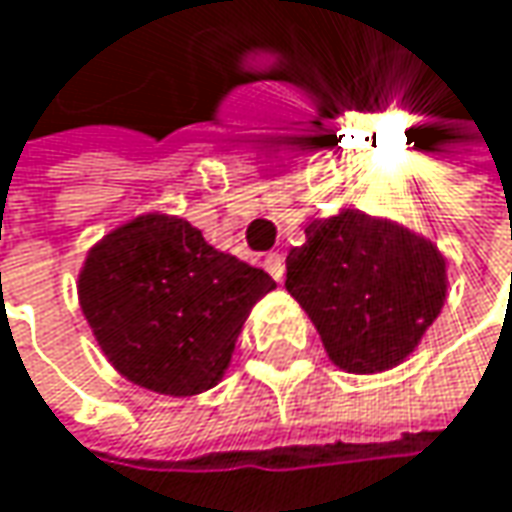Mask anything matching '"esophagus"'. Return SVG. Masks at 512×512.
Wrapping results in <instances>:
<instances>
[{
  "instance_id": "obj_1",
  "label": "esophagus",
  "mask_w": 512,
  "mask_h": 512,
  "mask_svg": "<svg viewBox=\"0 0 512 512\" xmlns=\"http://www.w3.org/2000/svg\"><path fill=\"white\" fill-rule=\"evenodd\" d=\"M264 270L276 281L284 279V259H281V253H267L264 256Z\"/></svg>"
}]
</instances>
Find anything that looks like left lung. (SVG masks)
I'll return each mask as SVG.
<instances>
[{
    "mask_svg": "<svg viewBox=\"0 0 512 512\" xmlns=\"http://www.w3.org/2000/svg\"><path fill=\"white\" fill-rule=\"evenodd\" d=\"M287 256V293L352 375L386 372L414 352L445 304V259L428 239L355 208L307 225Z\"/></svg>",
    "mask_w": 512,
    "mask_h": 512,
    "instance_id": "8db88e82",
    "label": "left lung"
}]
</instances>
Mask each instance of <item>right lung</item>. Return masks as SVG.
Listing matches in <instances>:
<instances>
[{"label": "right lung", "instance_id": "right-lung-1", "mask_svg": "<svg viewBox=\"0 0 512 512\" xmlns=\"http://www.w3.org/2000/svg\"><path fill=\"white\" fill-rule=\"evenodd\" d=\"M276 287L259 267L211 248L180 216L146 214L87 253L78 301L109 363L157 394L216 386L253 304Z\"/></svg>", "mask_w": 512, "mask_h": 512}]
</instances>
